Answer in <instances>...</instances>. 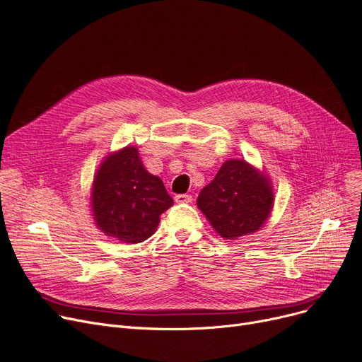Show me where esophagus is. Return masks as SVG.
I'll use <instances>...</instances> for the list:
<instances>
[{"instance_id": "1", "label": "esophagus", "mask_w": 362, "mask_h": 362, "mask_svg": "<svg viewBox=\"0 0 362 362\" xmlns=\"http://www.w3.org/2000/svg\"><path fill=\"white\" fill-rule=\"evenodd\" d=\"M193 197L190 194H177L175 196V202L177 203H192Z\"/></svg>"}]
</instances>
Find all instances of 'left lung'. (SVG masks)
<instances>
[{
  "label": "left lung",
  "mask_w": 362,
  "mask_h": 362,
  "mask_svg": "<svg viewBox=\"0 0 362 362\" xmlns=\"http://www.w3.org/2000/svg\"><path fill=\"white\" fill-rule=\"evenodd\" d=\"M274 193L264 172L245 160H227L197 197L199 209L227 240L259 230L272 209Z\"/></svg>",
  "instance_id": "obj_1"
}]
</instances>
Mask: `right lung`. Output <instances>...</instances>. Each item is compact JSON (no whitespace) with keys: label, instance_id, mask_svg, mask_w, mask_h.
Segmentation results:
<instances>
[{"label":"right lung","instance_id":"obj_1","mask_svg":"<svg viewBox=\"0 0 362 362\" xmlns=\"http://www.w3.org/2000/svg\"><path fill=\"white\" fill-rule=\"evenodd\" d=\"M91 200L100 230L131 245L156 231L160 215L174 204L162 180L146 170L135 147L119 150L101 163Z\"/></svg>","mask_w":362,"mask_h":362}]
</instances>
